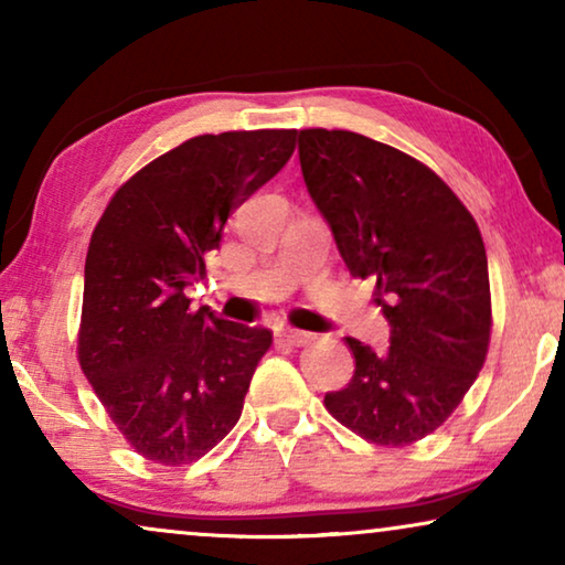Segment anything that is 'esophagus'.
I'll list each match as a JSON object with an SVG mask.
<instances>
[{
	"label": "esophagus",
	"mask_w": 565,
	"mask_h": 565,
	"mask_svg": "<svg viewBox=\"0 0 565 565\" xmlns=\"http://www.w3.org/2000/svg\"><path fill=\"white\" fill-rule=\"evenodd\" d=\"M277 337H280V339H282V342H288V344H292V347H300V344L311 342V334H308V331H300V329H290V327H282V329H277Z\"/></svg>",
	"instance_id": "1"
}]
</instances>
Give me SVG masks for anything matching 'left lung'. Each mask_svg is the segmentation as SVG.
I'll return each mask as SVG.
<instances>
[{"mask_svg": "<svg viewBox=\"0 0 565 565\" xmlns=\"http://www.w3.org/2000/svg\"><path fill=\"white\" fill-rule=\"evenodd\" d=\"M298 157L352 277L375 280L385 352L347 337L354 375L323 406L354 435L414 445L443 427L483 367L491 288L478 223L422 161L352 130L308 128Z\"/></svg>", "mask_w": 565, "mask_h": 565, "instance_id": "1", "label": "left lung"}]
</instances>
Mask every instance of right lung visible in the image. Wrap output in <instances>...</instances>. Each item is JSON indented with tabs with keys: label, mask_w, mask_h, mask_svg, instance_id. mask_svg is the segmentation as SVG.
I'll return each instance as SVG.
<instances>
[{
	"label": "right lung",
	"mask_w": 565,
	"mask_h": 565,
	"mask_svg": "<svg viewBox=\"0 0 565 565\" xmlns=\"http://www.w3.org/2000/svg\"><path fill=\"white\" fill-rule=\"evenodd\" d=\"M298 130L195 136L136 172L92 231L79 365L115 427L161 466L203 458L234 429L273 331L198 311L228 215L288 164Z\"/></svg>",
	"instance_id": "obj_1"
}]
</instances>
